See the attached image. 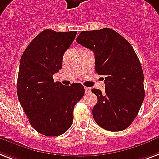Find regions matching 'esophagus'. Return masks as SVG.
<instances>
[{"label": "esophagus", "instance_id": "esophagus-1", "mask_svg": "<svg viewBox=\"0 0 159 159\" xmlns=\"http://www.w3.org/2000/svg\"><path fill=\"white\" fill-rule=\"evenodd\" d=\"M91 91V88H89V87H85V92L86 93H90Z\"/></svg>", "mask_w": 159, "mask_h": 159}]
</instances>
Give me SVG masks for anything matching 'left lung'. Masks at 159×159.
I'll return each instance as SVG.
<instances>
[{
    "instance_id": "1",
    "label": "left lung",
    "mask_w": 159,
    "mask_h": 159,
    "mask_svg": "<svg viewBox=\"0 0 159 159\" xmlns=\"http://www.w3.org/2000/svg\"><path fill=\"white\" fill-rule=\"evenodd\" d=\"M77 42L95 54V71L104 77L105 91H91L98 101L92 110L95 122L110 131L125 130L144 101V73L131 45L111 28L82 31Z\"/></svg>"
}]
</instances>
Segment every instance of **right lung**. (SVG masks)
Here are the masks:
<instances>
[{"label":"right lung","mask_w":159,"mask_h":159,"mask_svg":"<svg viewBox=\"0 0 159 159\" xmlns=\"http://www.w3.org/2000/svg\"><path fill=\"white\" fill-rule=\"evenodd\" d=\"M76 35L77 32L42 31L20 59L18 98L32 126L46 136H57L68 131L73 123L74 106L85 93L82 84L66 86L53 79L62 68L64 52Z\"/></svg>","instance_id":"add662e5"}]
</instances>
